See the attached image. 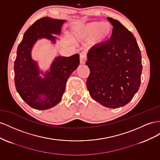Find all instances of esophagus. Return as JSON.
Wrapping results in <instances>:
<instances>
[{
  "instance_id": "esophagus-1",
  "label": "esophagus",
  "mask_w": 160,
  "mask_h": 160,
  "mask_svg": "<svg viewBox=\"0 0 160 160\" xmlns=\"http://www.w3.org/2000/svg\"><path fill=\"white\" fill-rule=\"evenodd\" d=\"M86 61V53L85 52H82L80 54V62L81 64H84Z\"/></svg>"
}]
</instances>
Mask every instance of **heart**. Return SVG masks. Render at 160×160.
I'll return each mask as SVG.
<instances>
[{"label": "heart", "mask_w": 160, "mask_h": 160, "mask_svg": "<svg viewBox=\"0 0 160 160\" xmlns=\"http://www.w3.org/2000/svg\"><path fill=\"white\" fill-rule=\"evenodd\" d=\"M113 28L108 22L94 21L75 30V35L80 39H89L97 44H104L110 39Z\"/></svg>", "instance_id": "b5f03b06"}]
</instances>
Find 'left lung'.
Segmentation results:
<instances>
[{
	"label": "left lung",
	"instance_id": "8db88e82",
	"mask_svg": "<svg viewBox=\"0 0 160 160\" xmlns=\"http://www.w3.org/2000/svg\"><path fill=\"white\" fill-rule=\"evenodd\" d=\"M107 19L113 26L112 33L107 43L94 45L87 53L86 86L95 101L117 108L129 103L138 91L142 63L133 33L119 21Z\"/></svg>",
	"mask_w": 160,
	"mask_h": 160
}]
</instances>
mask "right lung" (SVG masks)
<instances>
[{"instance_id": "add662e5", "label": "right lung", "mask_w": 160, "mask_h": 160, "mask_svg": "<svg viewBox=\"0 0 160 160\" xmlns=\"http://www.w3.org/2000/svg\"><path fill=\"white\" fill-rule=\"evenodd\" d=\"M66 21L48 17L38 20L25 31L17 48L14 63L15 87L21 98L37 110L51 108L60 102L68 78L80 63L78 53L70 57L58 56L44 74L31 58V49L38 39L45 38L56 43L57 38L53 35L61 33ZM40 73L44 77H40Z\"/></svg>"}]
</instances>
